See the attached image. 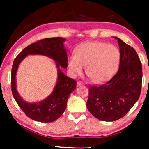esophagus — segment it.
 I'll use <instances>...</instances> for the list:
<instances>
[{
  "mask_svg": "<svg viewBox=\"0 0 149 149\" xmlns=\"http://www.w3.org/2000/svg\"><path fill=\"white\" fill-rule=\"evenodd\" d=\"M83 85V83L82 81H78V82H77V85H78V86H80V85Z\"/></svg>",
  "mask_w": 149,
  "mask_h": 149,
  "instance_id": "34e87169",
  "label": "esophagus"
}]
</instances>
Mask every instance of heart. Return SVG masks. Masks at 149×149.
<instances>
[{
	"mask_svg": "<svg viewBox=\"0 0 149 149\" xmlns=\"http://www.w3.org/2000/svg\"><path fill=\"white\" fill-rule=\"evenodd\" d=\"M121 53L117 47L103 42H87L79 45L75 56L69 57L68 67L73 75H79L86 66L91 81L101 83L113 76L119 66Z\"/></svg>",
	"mask_w": 149,
	"mask_h": 149,
	"instance_id": "b5f03b06",
	"label": "heart"
}]
</instances>
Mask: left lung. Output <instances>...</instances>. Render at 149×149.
<instances>
[{"label":"left lung","mask_w":149,"mask_h":149,"mask_svg":"<svg viewBox=\"0 0 149 149\" xmlns=\"http://www.w3.org/2000/svg\"><path fill=\"white\" fill-rule=\"evenodd\" d=\"M119 70L111 79L89 88L87 107L91 115L104 121L123 117L139 98L142 89V63L135 49L120 38Z\"/></svg>","instance_id":"1"}]
</instances>
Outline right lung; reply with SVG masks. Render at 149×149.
<instances>
[{
  "instance_id": "obj_1",
  "label": "right lung",
  "mask_w": 149,
  "mask_h": 149,
  "mask_svg": "<svg viewBox=\"0 0 149 149\" xmlns=\"http://www.w3.org/2000/svg\"><path fill=\"white\" fill-rule=\"evenodd\" d=\"M62 37L47 38L30 44L22 51L13 61L11 70V90L13 97L26 115L34 121L42 123H50L58 119L66 108L68 97L76 88L74 79L67 77L60 67L66 68L68 58ZM44 54L54 58L56 62L58 78L56 87L49 97L41 102L30 104L24 101L16 90L15 75L18 66L27 54Z\"/></svg>"
}]
</instances>
